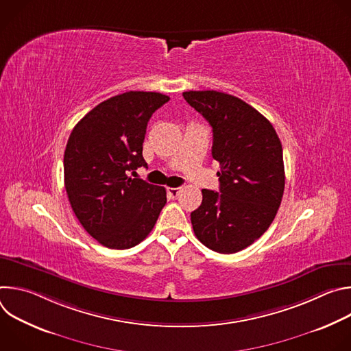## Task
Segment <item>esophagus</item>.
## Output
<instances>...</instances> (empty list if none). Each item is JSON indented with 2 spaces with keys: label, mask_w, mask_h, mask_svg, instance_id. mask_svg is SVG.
I'll use <instances>...</instances> for the list:
<instances>
[{
  "label": "esophagus",
  "mask_w": 351,
  "mask_h": 351,
  "mask_svg": "<svg viewBox=\"0 0 351 351\" xmlns=\"http://www.w3.org/2000/svg\"><path fill=\"white\" fill-rule=\"evenodd\" d=\"M179 191H180V187H168V193L172 198H175L179 194Z\"/></svg>",
  "instance_id": "obj_1"
}]
</instances>
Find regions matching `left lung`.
Returning <instances> with one entry per match:
<instances>
[{
  "mask_svg": "<svg viewBox=\"0 0 351 351\" xmlns=\"http://www.w3.org/2000/svg\"><path fill=\"white\" fill-rule=\"evenodd\" d=\"M183 97L213 128V158L219 162V191L203 189L191 213L194 234L208 248L233 254L269 228L285 190L280 140L271 122L243 99L215 91Z\"/></svg>",
  "mask_w": 351,
  "mask_h": 351,
  "instance_id": "obj_1",
  "label": "left lung"
}]
</instances>
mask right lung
I'll return each mask as SVG.
<instances>
[{
  "instance_id": "right-lung-1",
  "label": "right lung",
  "mask_w": 351,
  "mask_h": 351,
  "mask_svg": "<svg viewBox=\"0 0 351 351\" xmlns=\"http://www.w3.org/2000/svg\"><path fill=\"white\" fill-rule=\"evenodd\" d=\"M168 101L154 91L118 94L86 114L68 138L64 175L71 207L84 230L108 248L125 250L144 240L167 204L165 187L129 172L147 167V123Z\"/></svg>"
}]
</instances>
